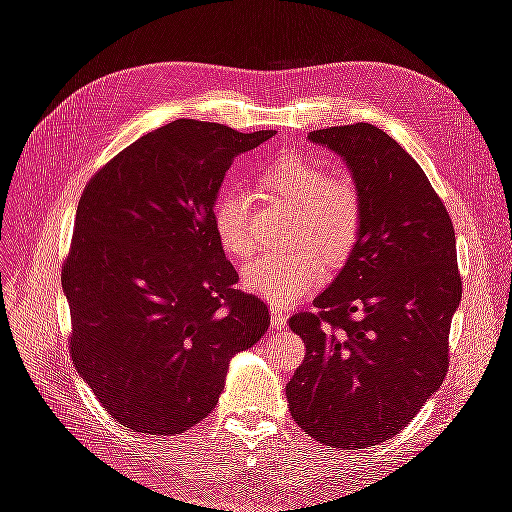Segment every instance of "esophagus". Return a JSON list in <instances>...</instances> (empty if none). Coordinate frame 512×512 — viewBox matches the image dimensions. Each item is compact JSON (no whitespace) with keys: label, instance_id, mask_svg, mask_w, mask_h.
I'll list each match as a JSON object with an SVG mask.
<instances>
[{"label":"esophagus","instance_id":"esophagus-1","mask_svg":"<svg viewBox=\"0 0 512 512\" xmlns=\"http://www.w3.org/2000/svg\"><path fill=\"white\" fill-rule=\"evenodd\" d=\"M271 320H273V327H277V329H284L286 327L288 316H286V312H284L280 305H271Z\"/></svg>","mask_w":512,"mask_h":512}]
</instances>
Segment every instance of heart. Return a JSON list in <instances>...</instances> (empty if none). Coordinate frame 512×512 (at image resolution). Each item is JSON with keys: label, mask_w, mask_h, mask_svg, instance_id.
<instances>
[{"label": "heart", "mask_w": 512, "mask_h": 512, "mask_svg": "<svg viewBox=\"0 0 512 512\" xmlns=\"http://www.w3.org/2000/svg\"><path fill=\"white\" fill-rule=\"evenodd\" d=\"M262 188L297 209L290 252H267L241 271L243 286L275 305H286L316 290L329 265L344 262L361 239L363 196L348 177H331L305 156L275 158L260 175ZM213 230L228 256L245 258L254 247L252 203L245 190L226 185L213 200Z\"/></svg>", "instance_id": "1"}]
</instances>
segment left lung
Returning a JSON list of instances; mask_svg holds the SVG:
<instances>
[{
	"label": "left lung",
	"instance_id": "left-lung-1",
	"mask_svg": "<svg viewBox=\"0 0 512 512\" xmlns=\"http://www.w3.org/2000/svg\"><path fill=\"white\" fill-rule=\"evenodd\" d=\"M307 138L346 162L363 232L316 312L290 318L307 352L286 397L309 436L350 451L397 436L442 386L461 301L455 228L423 168L380 128Z\"/></svg>",
	"mask_w": 512,
	"mask_h": 512
}]
</instances>
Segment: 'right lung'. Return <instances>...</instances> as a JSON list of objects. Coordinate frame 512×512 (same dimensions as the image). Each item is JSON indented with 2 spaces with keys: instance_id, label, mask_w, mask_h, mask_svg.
<instances>
[{
  "instance_id": "right-lung-1",
  "label": "right lung",
  "mask_w": 512,
  "mask_h": 512,
  "mask_svg": "<svg viewBox=\"0 0 512 512\" xmlns=\"http://www.w3.org/2000/svg\"><path fill=\"white\" fill-rule=\"evenodd\" d=\"M273 134L179 119L85 185L61 267L68 344L121 425L151 436L194 427L218 404L232 356L269 329L265 301L237 288L211 211L232 160Z\"/></svg>"
}]
</instances>
